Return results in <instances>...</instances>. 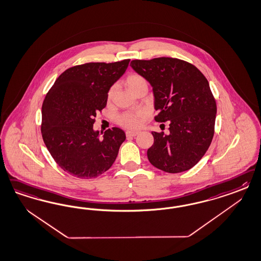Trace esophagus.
<instances>
[{
  "label": "esophagus",
  "mask_w": 261,
  "mask_h": 261,
  "mask_svg": "<svg viewBox=\"0 0 261 261\" xmlns=\"http://www.w3.org/2000/svg\"><path fill=\"white\" fill-rule=\"evenodd\" d=\"M139 135V132H126V137H135L136 135Z\"/></svg>",
  "instance_id": "1"
}]
</instances>
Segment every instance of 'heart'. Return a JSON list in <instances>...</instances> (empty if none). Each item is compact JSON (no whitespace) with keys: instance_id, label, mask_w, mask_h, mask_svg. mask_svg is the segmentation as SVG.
<instances>
[{"instance_id":"obj_1","label":"heart","mask_w":261,"mask_h":261,"mask_svg":"<svg viewBox=\"0 0 261 261\" xmlns=\"http://www.w3.org/2000/svg\"><path fill=\"white\" fill-rule=\"evenodd\" d=\"M125 84L126 87L133 93H136L139 89L143 87H148L147 82L144 76L137 74L132 73L127 75L125 79ZM114 94V86H111L107 93V100L111 101ZM146 112L144 110H137V111H129L124 112L120 114L117 118V123L120 126H124L126 128H136L141 126L143 123L144 119L146 118Z\"/></svg>"}]
</instances>
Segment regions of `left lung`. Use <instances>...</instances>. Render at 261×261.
Returning a JSON list of instances; mask_svg holds the SVG:
<instances>
[{"instance_id":"left-lung-1","label":"left lung","mask_w":261,"mask_h":261,"mask_svg":"<svg viewBox=\"0 0 261 261\" xmlns=\"http://www.w3.org/2000/svg\"><path fill=\"white\" fill-rule=\"evenodd\" d=\"M130 66L152 86L156 122L169 121V133L152 132L147 155L151 164L176 174L195 166L211 146L216 101L206 77L193 64L173 58L135 59Z\"/></svg>"}]
</instances>
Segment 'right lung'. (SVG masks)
<instances>
[{
    "label": "right lung",
    "instance_id": "1",
    "mask_svg": "<svg viewBox=\"0 0 261 261\" xmlns=\"http://www.w3.org/2000/svg\"><path fill=\"white\" fill-rule=\"evenodd\" d=\"M130 59L89 62L68 68L57 79L42 105L41 135L59 167L80 178L99 177L112 166L124 130L109 128L102 138L94 132L97 113L107 106V93L126 71Z\"/></svg>",
    "mask_w": 261,
    "mask_h": 261
}]
</instances>
